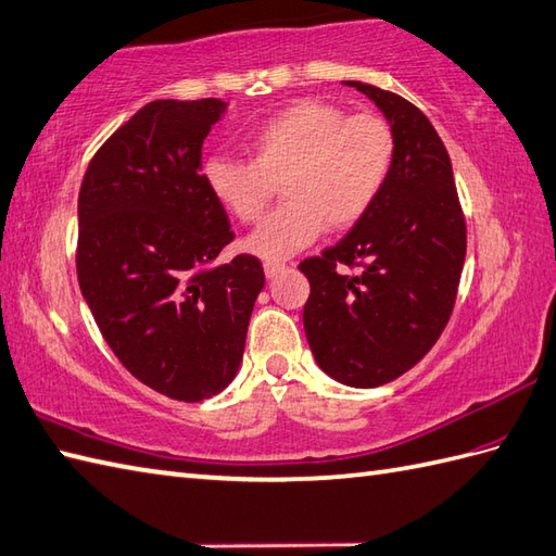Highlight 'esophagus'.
<instances>
[{
  "mask_svg": "<svg viewBox=\"0 0 556 556\" xmlns=\"http://www.w3.org/2000/svg\"><path fill=\"white\" fill-rule=\"evenodd\" d=\"M286 268H288L286 264H270V262H268V264H264V274H266L268 280H274V278H278Z\"/></svg>",
  "mask_w": 556,
  "mask_h": 556,
  "instance_id": "esophagus-1",
  "label": "esophagus"
}]
</instances>
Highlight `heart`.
<instances>
[{"label":"heart","mask_w":556,"mask_h":556,"mask_svg":"<svg viewBox=\"0 0 556 556\" xmlns=\"http://www.w3.org/2000/svg\"><path fill=\"white\" fill-rule=\"evenodd\" d=\"M250 162L208 156L202 178L214 200L242 224H254L282 182L286 206L264 218L244 250L286 262L326 228L344 230L371 212L394 162V132L386 118L302 100L266 118L247 142Z\"/></svg>","instance_id":"b5f03b06"}]
</instances>
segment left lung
I'll use <instances>...</instances> for the list:
<instances>
[{
    "mask_svg": "<svg viewBox=\"0 0 556 556\" xmlns=\"http://www.w3.org/2000/svg\"><path fill=\"white\" fill-rule=\"evenodd\" d=\"M394 132L386 190L359 224L320 256L309 278L304 332L316 364L338 382L378 388L409 371L445 330L466 258V220L450 154L404 97L348 80ZM356 267L349 274L343 268Z\"/></svg>",
    "mask_w": 556,
    "mask_h": 556,
    "instance_id": "left-lung-1",
    "label": "left lung"
}]
</instances>
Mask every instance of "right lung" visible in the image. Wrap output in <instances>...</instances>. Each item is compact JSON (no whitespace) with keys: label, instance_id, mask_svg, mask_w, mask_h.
I'll use <instances>...</instances> for the list:
<instances>
[{"label":"right lung","instance_id":"add662e5","mask_svg":"<svg viewBox=\"0 0 556 556\" xmlns=\"http://www.w3.org/2000/svg\"><path fill=\"white\" fill-rule=\"evenodd\" d=\"M226 102L156 100L97 150L78 194L76 270L106 344L147 388L178 402L236 378L262 262L202 178V144Z\"/></svg>","mask_w":556,"mask_h":556}]
</instances>
